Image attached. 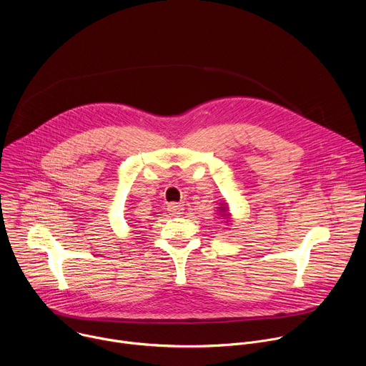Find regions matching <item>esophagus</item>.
Masks as SVG:
<instances>
[{
  "label": "esophagus",
  "mask_w": 366,
  "mask_h": 366,
  "mask_svg": "<svg viewBox=\"0 0 366 366\" xmlns=\"http://www.w3.org/2000/svg\"><path fill=\"white\" fill-rule=\"evenodd\" d=\"M182 211H184V207L182 205H179V204H169L168 205V212H169V215H172V217H179L181 214H182Z\"/></svg>",
  "instance_id": "34e87169"
}]
</instances>
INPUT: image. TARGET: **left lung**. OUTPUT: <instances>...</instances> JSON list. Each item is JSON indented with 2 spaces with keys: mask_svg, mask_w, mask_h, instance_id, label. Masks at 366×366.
Instances as JSON below:
<instances>
[{
  "mask_svg": "<svg viewBox=\"0 0 366 366\" xmlns=\"http://www.w3.org/2000/svg\"><path fill=\"white\" fill-rule=\"evenodd\" d=\"M219 209H221V212H224V217L227 218V222H225V224L231 222V214H229V212H227V209H228V204H227V202H224V204H222V207H219Z\"/></svg>",
  "mask_w": 366,
  "mask_h": 366,
  "instance_id": "1",
  "label": "left lung"
}]
</instances>
